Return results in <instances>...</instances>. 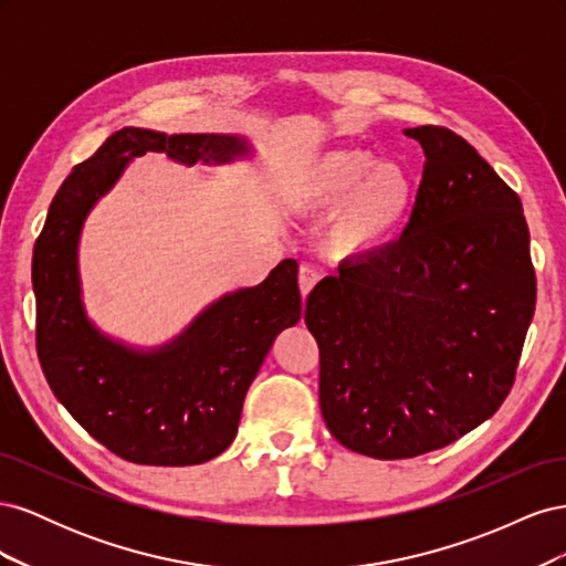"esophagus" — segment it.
<instances>
[{
	"label": "esophagus",
	"instance_id": "obj_1",
	"mask_svg": "<svg viewBox=\"0 0 566 566\" xmlns=\"http://www.w3.org/2000/svg\"><path fill=\"white\" fill-rule=\"evenodd\" d=\"M321 281V271L310 266V264H302L300 273H297V283H300V293L302 297H306L314 290V285Z\"/></svg>",
	"mask_w": 566,
	"mask_h": 566
}]
</instances>
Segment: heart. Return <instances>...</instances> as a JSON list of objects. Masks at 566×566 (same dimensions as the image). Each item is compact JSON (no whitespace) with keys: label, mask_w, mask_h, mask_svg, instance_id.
Segmentation results:
<instances>
[{"label":"heart","mask_w":566,"mask_h":566,"mask_svg":"<svg viewBox=\"0 0 566 566\" xmlns=\"http://www.w3.org/2000/svg\"><path fill=\"white\" fill-rule=\"evenodd\" d=\"M300 212L333 210L325 243L337 256L378 250L413 202V179L403 165L375 160L364 148H331L306 163L290 186Z\"/></svg>","instance_id":"obj_1"}]
</instances>
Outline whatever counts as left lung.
Returning a JSON list of instances; mask_svg holds the SVG:
<instances>
[{
	"label": "left lung",
	"mask_w": 566,
	"mask_h": 566,
	"mask_svg": "<svg viewBox=\"0 0 566 566\" xmlns=\"http://www.w3.org/2000/svg\"><path fill=\"white\" fill-rule=\"evenodd\" d=\"M424 150L399 241L342 262L306 297L331 434L378 460L449 447L501 408L536 310L522 200L455 132Z\"/></svg>",
	"instance_id": "8db88e82"
}]
</instances>
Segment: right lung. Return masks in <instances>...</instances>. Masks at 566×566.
Wrapping results in <instances>:
<instances>
[{
    "label": "right lung",
    "mask_w": 566,
    "mask_h": 566,
    "mask_svg": "<svg viewBox=\"0 0 566 566\" xmlns=\"http://www.w3.org/2000/svg\"><path fill=\"white\" fill-rule=\"evenodd\" d=\"M148 150L186 165L229 163L248 144L125 127L67 175L32 252L38 356L54 397L108 451L139 465L181 468L229 449L248 387L276 335L300 321L302 300L297 262L283 260L266 281L224 295L156 352L101 335L80 300L82 221L125 165Z\"/></svg>",
    "instance_id": "1"
}]
</instances>
